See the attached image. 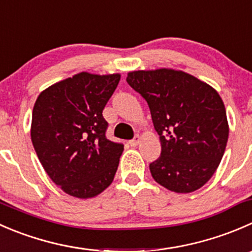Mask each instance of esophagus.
<instances>
[{
    "label": "esophagus",
    "mask_w": 252,
    "mask_h": 252,
    "mask_svg": "<svg viewBox=\"0 0 252 252\" xmlns=\"http://www.w3.org/2000/svg\"><path fill=\"white\" fill-rule=\"evenodd\" d=\"M141 136H139V134H136V136H134V138L133 139H131V141L128 142L129 143V146H132V147H136V146H138L139 144V142H141Z\"/></svg>",
    "instance_id": "esophagus-1"
}]
</instances>
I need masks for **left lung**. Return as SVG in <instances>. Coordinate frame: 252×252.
Returning <instances> with one entry per match:
<instances>
[{
	"instance_id": "obj_1",
	"label": "left lung",
	"mask_w": 252,
	"mask_h": 252,
	"mask_svg": "<svg viewBox=\"0 0 252 252\" xmlns=\"http://www.w3.org/2000/svg\"><path fill=\"white\" fill-rule=\"evenodd\" d=\"M126 81L146 99L160 139V157L149 164L154 180L176 193L202 188L216 173L229 136L218 92L171 68L132 71Z\"/></svg>"
}]
</instances>
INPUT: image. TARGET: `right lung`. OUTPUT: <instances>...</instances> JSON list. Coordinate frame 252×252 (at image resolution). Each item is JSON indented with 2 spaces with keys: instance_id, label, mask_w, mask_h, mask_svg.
Segmentation results:
<instances>
[{
  "instance_id": "right-lung-1",
  "label": "right lung",
  "mask_w": 252,
  "mask_h": 252,
  "mask_svg": "<svg viewBox=\"0 0 252 252\" xmlns=\"http://www.w3.org/2000/svg\"><path fill=\"white\" fill-rule=\"evenodd\" d=\"M121 76L81 72L39 94L31 136L42 168L67 195L92 198L113 183L124 152L105 137L106 103Z\"/></svg>"
}]
</instances>
